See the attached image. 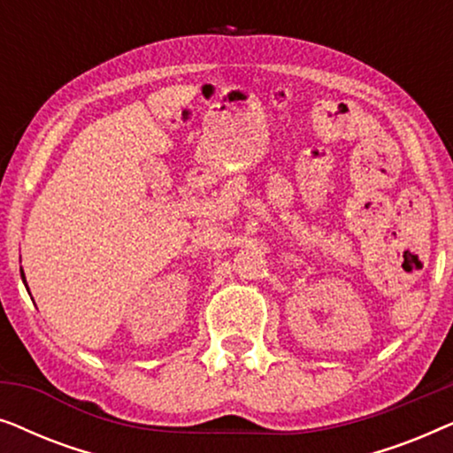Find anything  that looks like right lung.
<instances>
[{
	"instance_id": "right-lung-1",
	"label": "right lung",
	"mask_w": 453,
	"mask_h": 453,
	"mask_svg": "<svg viewBox=\"0 0 453 453\" xmlns=\"http://www.w3.org/2000/svg\"><path fill=\"white\" fill-rule=\"evenodd\" d=\"M22 278H24V272H22ZM24 282H27V280H24ZM28 288V287H27Z\"/></svg>"
}]
</instances>
